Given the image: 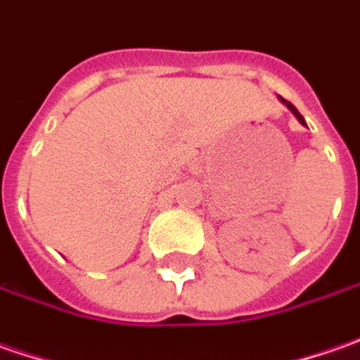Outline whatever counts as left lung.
<instances>
[{
    "instance_id": "8db88e82",
    "label": "left lung",
    "mask_w": 360,
    "mask_h": 360,
    "mask_svg": "<svg viewBox=\"0 0 360 360\" xmlns=\"http://www.w3.org/2000/svg\"><path fill=\"white\" fill-rule=\"evenodd\" d=\"M279 101H281V103H283V105H287V109H289V111H291V113H292V115H295V117L299 119V123H301V125H304V127H307V123H304L303 115H301V113H299V111H297V107L292 105V103H289V101H287V99H283V97H281V95H279Z\"/></svg>"
}]
</instances>
